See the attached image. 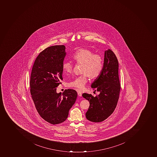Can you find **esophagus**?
I'll use <instances>...</instances> for the list:
<instances>
[{"label":"esophagus","mask_w":157,"mask_h":157,"mask_svg":"<svg viewBox=\"0 0 157 157\" xmlns=\"http://www.w3.org/2000/svg\"><path fill=\"white\" fill-rule=\"evenodd\" d=\"M78 95L79 96H82V93L80 92V91H78Z\"/></svg>","instance_id":"obj_1"}]
</instances>
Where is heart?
I'll list each match as a JSON object with an SVG mask.
<instances>
[{
    "mask_svg": "<svg viewBox=\"0 0 157 157\" xmlns=\"http://www.w3.org/2000/svg\"><path fill=\"white\" fill-rule=\"evenodd\" d=\"M73 59L77 63H82L81 75L74 78L67 83L70 87H74L79 91L84 90L88 82V77L94 79L99 77L103 67V60L100 55L94 54L92 51L81 49L75 52ZM62 68L67 74L73 72V65L71 62L66 61L63 63Z\"/></svg>",
    "mask_w": 157,
    "mask_h": 157,
    "instance_id": "obj_1",
    "label": "heart"
}]
</instances>
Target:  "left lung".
<instances>
[{"instance_id":"left-lung-1","label":"left lung","mask_w":157,"mask_h":157,"mask_svg":"<svg viewBox=\"0 0 157 157\" xmlns=\"http://www.w3.org/2000/svg\"><path fill=\"white\" fill-rule=\"evenodd\" d=\"M118 67V59L113 52L110 49L106 51L102 72L91 84L93 90L99 91V94L95 97L86 93L82 95L90 101L86 116L90 121H103L116 108L121 90Z\"/></svg>"}]
</instances>
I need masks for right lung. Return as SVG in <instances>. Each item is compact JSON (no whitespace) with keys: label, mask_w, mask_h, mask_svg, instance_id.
I'll return each mask as SVG.
<instances>
[{"label":"right lung","mask_w":157,"mask_h":157,"mask_svg":"<svg viewBox=\"0 0 157 157\" xmlns=\"http://www.w3.org/2000/svg\"><path fill=\"white\" fill-rule=\"evenodd\" d=\"M64 45L47 48L37 56L32 67L30 94L41 117L55 125L65 121L77 99V91L65 90L57 94L56 88L63 80L62 68L66 56Z\"/></svg>","instance_id":"1"}]
</instances>
